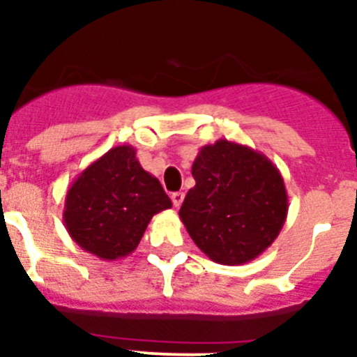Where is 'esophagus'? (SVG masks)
Instances as JSON below:
<instances>
[{
	"label": "esophagus",
	"mask_w": 357,
	"mask_h": 357,
	"mask_svg": "<svg viewBox=\"0 0 357 357\" xmlns=\"http://www.w3.org/2000/svg\"><path fill=\"white\" fill-rule=\"evenodd\" d=\"M172 202H173V206L175 207H181L182 206V202H184V193H172Z\"/></svg>",
	"instance_id": "obj_1"
}]
</instances>
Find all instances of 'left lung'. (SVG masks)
<instances>
[{"label":"left lung","instance_id":"left-lung-1","mask_svg":"<svg viewBox=\"0 0 357 357\" xmlns=\"http://www.w3.org/2000/svg\"><path fill=\"white\" fill-rule=\"evenodd\" d=\"M178 216L198 248L227 266L263 254L288 216L284 178L261 151L220 139L198 151Z\"/></svg>","mask_w":357,"mask_h":357}]
</instances>
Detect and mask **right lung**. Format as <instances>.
I'll return each instance as SVG.
<instances>
[{
	"label": "right lung",
	"instance_id": "obj_1",
	"mask_svg": "<svg viewBox=\"0 0 357 357\" xmlns=\"http://www.w3.org/2000/svg\"><path fill=\"white\" fill-rule=\"evenodd\" d=\"M172 207L155 176L144 172L130 144L110 148L69 185L64 225L82 250L103 261L137 248L153 214Z\"/></svg>",
	"mask_w": 357,
	"mask_h": 357
}]
</instances>
